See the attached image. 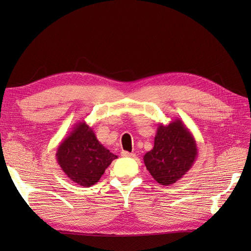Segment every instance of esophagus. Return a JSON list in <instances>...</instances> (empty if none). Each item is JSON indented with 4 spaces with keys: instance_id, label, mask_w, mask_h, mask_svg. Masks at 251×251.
<instances>
[{
    "instance_id": "esophagus-1",
    "label": "esophagus",
    "mask_w": 251,
    "mask_h": 251,
    "mask_svg": "<svg viewBox=\"0 0 251 251\" xmlns=\"http://www.w3.org/2000/svg\"><path fill=\"white\" fill-rule=\"evenodd\" d=\"M122 156H124V157H135L136 154L135 153L127 152V151H123L122 152Z\"/></svg>"
}]
</instances>
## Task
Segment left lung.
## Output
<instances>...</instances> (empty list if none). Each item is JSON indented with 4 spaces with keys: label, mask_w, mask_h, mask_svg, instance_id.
<instances>
[{
    "label": "left lung",
    "mask_w": 251,
    "mask_h": 251,
    "mask_svg": "<svg viewBox=\"0 0 251 251\" xmlns=\"http://www.w3.org/2000/svg\"><path fill=\"white\" fill-rule=\"evenodd\" d=\"M197 157V146L183 122L176 119L168 125L159 124L154 147L143 156L149 173L159 184L176 183L189 172Z\"/></svg>",
    "instance_id": "8db88e82"
}]
</instances>
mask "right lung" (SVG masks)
Wrapping results in <instances>:
<instances>
[{"label":"right lung","instance_id":"1","mask_svg":"<svg viewBox=\"0 0 251 251\" xmlns=\"http://www.w3.org/2000/svg\"><path fill=\"white\" fill-rule=\"evenodd\" d=\"M56 158L69 179L88 188L98 182L117 156L101 145L92 127L79 121L58 146Z\"/></svg>","mask_w":251,"mask_h":251}]
</instances>
